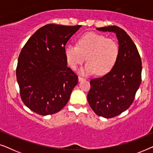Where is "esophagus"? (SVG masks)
Masks as SVG:
<instances>
[{"mask_svg":"<svg viewBox=\"0 0 153 153\" xmlns=\"http://www.w3.org/2000/svg\"><path fill=\"white\" fill-rule=\"evenodd\" d=\"M79 81H82V80H83V79H85L84 78H83V77H82V76H79Z\"/></svg>","mask_w":153,"mask_h":153,"instance_id":"obj_1","label":"esophagus"}]
</instances>
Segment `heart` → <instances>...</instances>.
Wrapping results in <instances>:
<instances>
[{
  "mask_svg": "<svg viewBox=\"0 0 153 153\" xmlns=\"http://www.w3.org/2000/svg\"><path fill=\"white\" fill-rule=\"evenodd\" d=\"M65 53L69 65L72 69L87 62L82 72L103 75L111 70L119 53L118 44L114 39L95 33L81 35L77 40V46L68 45Z\"/></svg>",
  "mask_w": 153,
  "mask_h": 153,
  "instance_id": "b5f03b06",
  "label": "heart"
}]
</instances>
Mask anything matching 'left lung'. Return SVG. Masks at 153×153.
I'll use <instances>...</instances> for the list:
<instances>
[{"label": "left lung", "mask_w": 153, "mask_h": 153, "mask_svg": "<svg viewBox=\"0 0 153 153\" xmlns=\"http://www.w3.org/2000/svg\"><path fill=\"white\" fill-rule=\"evenodd\" d=\"M97 30L116 33L119 53L110 72L91 79L87 99L97 116L111 118L122 114L134 102L141 81V59L135 44L122 28L111 26Z\"/></svg>", "instance_id": "1"}]
</instances>
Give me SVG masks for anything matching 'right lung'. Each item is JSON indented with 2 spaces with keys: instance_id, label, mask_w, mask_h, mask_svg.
Returning <instances> with one entry per match:
<instances>
[{
  "instance_id": "obj_1",
  "label": "right lung",
  "mask_w": 153,
  "mask_h": 153,
  "mask_svg": "<svg viewBox=\"0 0 153 153\" xmlns=\"http://www.w3.org/2000/svg\"><path fill=\"white\" fill-rule=\"evenodd\" d=\"M81 27L47 24L22 48L16 75L23 102L33 112L47 116L68 103L78 76L67 66L65 45Z\"/></svg>"
}]
</instances>
